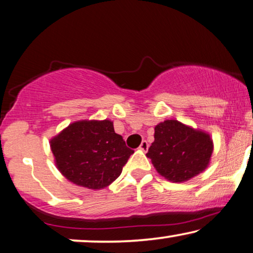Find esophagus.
I'll return each instance as SVG.
<instances>
[{
    "instance_id": "1",
    "label": "esophagus",
    "mask_w": 253,
    "mask_h": 253,
    "mask_svg": "<svg viewBox=\"0 0 253 253\" xmlns=\"http://www.w3.org/2000/svg\"><path fill=\"white\" fill-rule=\"evenodd\" d=\"M139 149H140V150H142V151H144V152H146V151H147V149H149V143H147V142H146V140H143V142H142V144H140Z\"/></svg>"
}]
</instances>
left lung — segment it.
I'll use <instances>...</instances> for the list:
<instances>
[{"mask_svg":"<svg viewBox=\"0 0 253 253\" xmlns=\"http://www.w3.org/2000/svg\"><path fill=\"white\" fill-rule=\"evenodd\" d=\"M211 153L209 134L167 120L155 127V142L146 156L160 175L169 181L182 182L205 170Z\"/></svg>","mask_w":253,"mask_h":253,"instance_id":"obj_1","label":"left lung"}]
</instances>
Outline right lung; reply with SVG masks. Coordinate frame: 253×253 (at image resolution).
<instances>
[{
	"label": "right lung",
	"instance_id": "add662e5",
	"mask_svg": "<svg viewBox=\"0 0 253 253\" xmlns=\"http://www.w3.org/2000/svg\"><path fill=\"white\" fill-rule=\"evenodd\" d=\"M51 150L62 175L91 189L119 178L133 153L108 120L72 123L51 140Z\"/></svg>",
	"mask_w": 253,
	"mask_h": 253
}]
</instances>
